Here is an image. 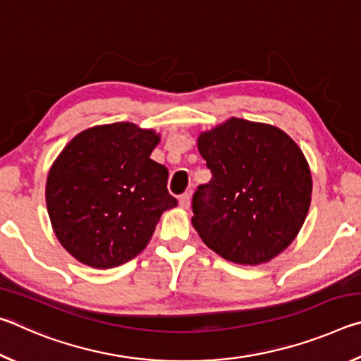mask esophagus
<instances>
[{
	"mask_svg": "<svg viewBox=\"0 0 361 361\" xmlns=\"http://www.w3.org/2000/svg\"><path fill=\"white\" fill-rule=\"evenodd\" d=\"M178 200H180L181 209H189V204H191V195H189L188 192H185V194L180 195Z\"/></svg>",
	"mask_w": 361,
	"mask_h": 361,
	"instance_id": "esophagus-1",
	"label": "esophagus"
}]
</instances>
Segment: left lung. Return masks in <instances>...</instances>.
Listing matches in <instances>:
<instances>
[{
  "label": "left lung",
  "instance_id": "1",
  "mask_svg": "<svg viewBox=\"0 0 361 361\" xmlns=\"http://www.w3.org/2000/svg\"><path fill=\"white\" fill-rule=\"evenodd\" d=\"M212 180L192 195V226L213 252L239 264L282 253L309 212L312 176L277 127L232 118L197 140Z\"/></svg>",
  "mask_w": 361,
  "mask_h": 361
}]
</instances>
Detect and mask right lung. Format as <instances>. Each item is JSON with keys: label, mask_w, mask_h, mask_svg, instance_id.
Segmentation results:
<instances>
[{"label": "right lung", "mask_w": 361, "mask_h": 361, "mask_svg": "<svg viewBox=\"0 0 361 361\" xmlns=\"http://www.w3.org/2000/svg\"><path fill=\"white\" fill-rule=\"evenodd\" d=\"M157 142L152 130L114 122L81 132L60 152L47 176V212L78 261L97 269L130 261L178 204L167 167L149 159Z\"/></svg>", "instance_id": "right-lung-1"}]
</instances>
